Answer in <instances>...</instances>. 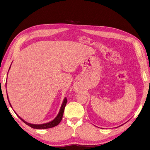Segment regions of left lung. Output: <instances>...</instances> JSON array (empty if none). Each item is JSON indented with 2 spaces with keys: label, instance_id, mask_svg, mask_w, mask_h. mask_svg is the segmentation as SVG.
I'll list each match as a JSON object with an SVG mask.
<instances>
[{
  "label": "left lung",
  "instance_id": "obj_1",
  "mask_svg": "<svg viewBox=\"0 0 150 150\" xmlns=\"http://www.w3.org/2000/svg\"><path fill=\"white\" fill-rule=\"evenodd\" d=\"M121 126H122V125H121Z\"/></svg>",
  "mask_w": 150,
  "mask_h": 150
}]
</instances>
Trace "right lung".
I'll use <instances>...</instances> for the list:
<instances>
[{"mask_svg": "<svg viewBox=\"0 0 150 150\" xmlns=\"http://www.w3.org/2000/svg\"><path fill=\"white\" fill-rule=\"evenodd\" d=\"M11 68V66L9 67V69H8V71H9ZM8 75V74H7ZM7 84V83H6ZM7 91V90H6ZM7 99H8V103H9L10 105L11 106V108H12L11 104L10 103V101L9 100H8V95H7ZM67 99L66 98H65L64 99V100H63V102L62 103V105L61 106V108H60V110L59 111V113L57 114V116L54 118L52 121H50V122H46V123H44V124H39V125H38V124H31V123H29V122H28L27 121H24L23 119L21 118V117L18 115L17 113L15 112L16 114L17 115V116L19 117V118L23 121L24 123H25L27 125L29 126L30 127H31V128H34V129H47V128H52V127H54L56 126L57 125H58L59 124V122L61 121L62 120V116H63V113H64V108H65V106L66 105V103H67Z\"/></svg>", "mask_w": 150, "mask_h": 150, "instance_id": "1", "label": "right lung"}]
</instances>
